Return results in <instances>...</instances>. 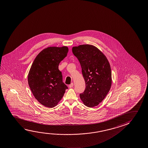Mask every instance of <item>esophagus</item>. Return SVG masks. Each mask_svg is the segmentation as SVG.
Instances as JSON below:
<instances>
[{
	"mask_svg": "<svg viewBox=\"0 0 148 148\" xmlns=\"http://www.w3.org/2000/svg\"><path fill=\"white\" fill-rule=\"evenodd\" d=\"M73 86H74V84H73V83H71L70 85L69 86V88H72L73 87Z\"/></svg>",
	"mask_w": 148,
	"mask_h": 148,
	"instance_id": "1",
	"label": "esophagus"
}]
</instances>
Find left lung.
I'll list each match as a JSON object with an SVG mask.
<instances>
[{"label":"left lung","instance_id":"left-lung-1","mask_svg":"<svg viewBox=\"0 0 148 148\" xmlns=\"http://www.w3.org/2000/svg\"><path fill=\"white\" fill-rule=\"evenodd\" d=\"M82 67L86 84L80 98L86 106H96L102 102L112 85V71L106 56L96 47L85 44L72 48Z\"/></svg>","mask_w":148,"mask_h":148}]
</instances>
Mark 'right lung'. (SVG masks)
I'll return each instance as SVG.
<instances>
[{
  "label": "right lung",
  "mask_w": 148,
  "mask_h": 148,
  "mask_svg": "<svg viewBox=\"0 0 148 148\" xmlns=\"http://www.w3.org/2000/svg\"><path fill=\"white\" fill-rule=\"evenodd\" d=\"M68 51L66 46L44 49L37 55L29 71V87L34 97L46 107L56 106L68 88L58 69L59 64L66 56Z\"/></svg>",
  "instance_id": "add662e5"
}]
</instances>
